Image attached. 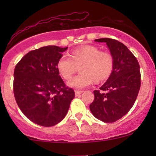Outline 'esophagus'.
I'll use <instances>...</instances> for the list:
<instances>
[{
    "instance_id": "esophagus-1",
    "label": "esophagus",
    "mask_w": 156,
    "mask_h": 156,
    "mask_svg": "<svg viewBox=\"0 0 156 156\" xmlns=\"http://www.w3.org/2000/svg\"><path fill=\"white\" fill-rule=\"evenodd\" d=\"M83 92V91H81V90H76L75 91V94H76V96H78L80 95V94H82Z\"/></svg>"
}]
</instances>
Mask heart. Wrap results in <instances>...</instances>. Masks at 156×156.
Instances as JSON below:
<instances>
[{"label": "heart", "mask_w": 156, "mask_h": 156, "mask_svg": "<svg viewBox=\"0 0 156 156\" xmlns=\"http://www.w3.org/2000/svg\"><path fill=\"white\" fill-rule=\"evenodd\" d=\"M114 65V57L110 52L87 45L73 50L70 56L62 55L57 62V69L64 79H69L80 67L81 73L71 78L67 84L73 88L82 89L90 85L94 79L97 82L107 79Z\"/></svg>", "instance_id": "heart-1"}]
</instances>
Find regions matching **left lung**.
<instances>
[{
  "instance_id": "8db88e82",
  "label": "left lung",
  "mask_w": 156,
  "mask_h": 156,
  "mask_svg": "<svg viewBox=\"0 0 156 156\" xmlns=\"http://www.w3.org/2000/svg\"><path fill=\"white\" fill-rule=\"evenodd\" d=\"M94 41L106 43L114 65L106 82L100 90L94 91L89 108L97 119L114 122L129 112L136 100L141 87L140 67L135 55L122 42L109 38Z\"/></svg>"
}]
</instances>
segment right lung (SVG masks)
<instances>
[{"label":"right lung","instance_id":"1","mask_svg":"<svg viewBox=\"0 0 156 156\" xmlns=\"http://www.w3.org/2000/svg\"><path fill=\"white\" fill-rule=\"evenodd\" d=\"M67 48L49 45L28 52L17 64L13 90L17 104L30 120L53 126L65 117L75 92L64 83L57 62Z\"/></svg>","mask_w":156,"mask_h":156}]
</instances>
